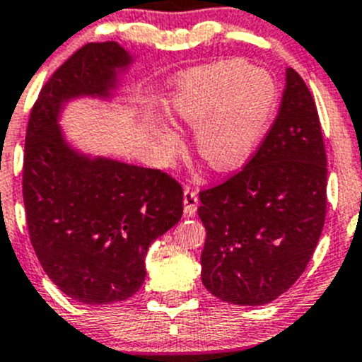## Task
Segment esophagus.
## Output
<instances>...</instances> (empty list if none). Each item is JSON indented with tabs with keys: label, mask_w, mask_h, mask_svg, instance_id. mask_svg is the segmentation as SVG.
Listing matches in <instances>:
<instances>
[{
	"label": "esophagus",
	"mask_w": 362,
	"mask_h": 362,
	"mask_svg": "<svg viewBox=\"0 0 362 362\" xmlns=\"http://www.w3.org/2000/svg\"><path fill=\"white\" fill-rule=\"evenodd\" d=\"M197 203H199V197H197V192L191 187L184 189V210L189 216H192L197 210Z\"/></svg>",
	"instance_id": "obj_1"
}]
</instances>
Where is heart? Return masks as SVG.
<instances>
[{"label": "heart", "instance_id": "heart-1", "mask_svg": "<svg viewBox=\"0 0 362 362\" xmlns=\"http://www.w3.org/2000/svg\"><path fill=\"white\" fill-rule=\"evenodd\" d=\"M277 86L269 72L245 60H223L177 76L165 105L178 124L194 128V146L211 170L239 168L251 158L269 127ZM156 136L168 154L182 149L173 128L156 124Z\"/></svg>", "mask_w": 362, "mask_h": 362}]
</instances>
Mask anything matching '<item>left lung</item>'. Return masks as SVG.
<instances>
[{
  "label": "left lung",
  "instance_id": "1",
  "mask_svg": "<svg viewBox=\"0 0 362 362\" xmlns=\"http://www.w3.org/2000/svg\"><path fill=\"white\" fill-rule=\"evenodd\" d=\"M326 151L315 102L295 69L281 107L245 168L199 192L204 288L222 302L264 305L290 290L326 218Z\"/></svg>",
  "mask_w": 362,
  "mask_h": 362
}]
</instances>
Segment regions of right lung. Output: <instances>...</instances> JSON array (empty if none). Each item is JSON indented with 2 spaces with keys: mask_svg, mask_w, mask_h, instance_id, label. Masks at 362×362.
Wrapping results in <instances>:
<instances>
[{
  "mask_svg": "<svg viewBox=\"0 0 362 362\" xmlns=\"http://www.w3.org/2000/svg\"><path fill=\"white\" fill-rule=\"evenodd\" d=\"M132 62L114 41L72 53L41 88L25 133L24 194L36 257L60 291L86 305L130 298L146 279L151 243L180 220L182 185L161 170L78 154L59 112L81 95L109 97Z\"/></svg>",
  "mask_w": 362,
  "mask_h": 362,
  "instance_id": "obj_1",
  "label": "right lung"
}]
</instances>
